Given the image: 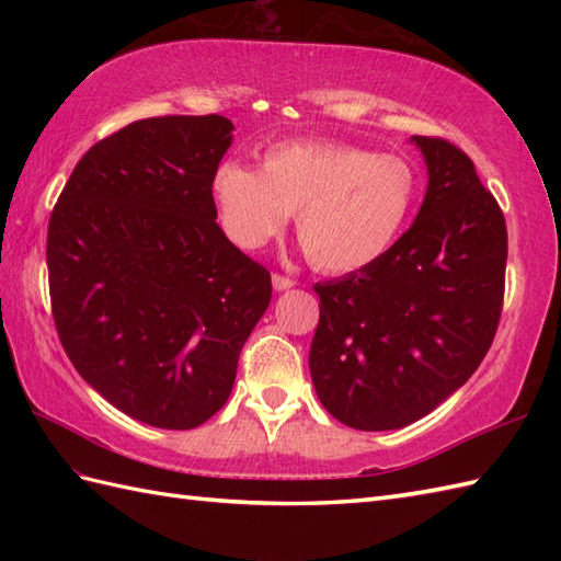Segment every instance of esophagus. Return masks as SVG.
Segmentation results:
<instances>
[{
  "mask_svg": "<svg viewBox=\"0 0 561 561\" xmlns=\"http://www.w3.org/2000/svg\"><path fill=\"white\" fill-rule=\"evenodd\" d=\"M294 279L291 277H284V274H272V287L274 291H287L294 287Z\"/></svg>",
  "mask_w": 561,
  "mask_h": 561,
  "instance_id": "1",
  "label": "esophagus"
}]
</instances>
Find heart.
<instances>
[{
	"mask_svg": "<svg viewBox=\"0 0 561 561\" xmlns=\"http://www.w3.org/2000/svg\"><path fill=\"white\" fill-rule=\"evenodd\" d=\"M209 195L238 248H262L296 211V236L313 267L347 274L374 265L396 245L416 207L420 178L396 153L289 141L267 149L260 169L219 163Z\"/></svg>",
	"mask_w": 561,
	"mask_h": 561,
	"instance_id": "heart-1",
	"label": "heart"
}]
</instances>
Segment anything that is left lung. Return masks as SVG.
<instances>
[{
  "label": "left lung",
  "mask_w": 561,
  "mask_h": 561,
  "mask_svg": "<svg viewBox=\"0 0 561 561\" xmlns=\"http://www.w3.org/2000/svg\"><path fill=\"white\" fill-rule=\"evenodd\" d=\"M428 183L422 209L374 265L316 284L308 354L323 408L359 432L422 420L492 347L502 316L506 221L472 161L446 139L412 137Z\"/></svg>",
  "instance_id": "1"
}]
</instances>
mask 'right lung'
Instances as JSON below:
<instances>
[{
  "label": "right lung",
  "mask_w": 561,
  "mask_h": 561,
  "mask_svg": "<svg viewBox=\"0 0 561 561\" xmlns=\"http://www.w3.org/2000/svg\"><path fill=\"white\" fill-rule=\"evenodd\" d=\"M221 115L149 117L93 145L53 209L47 274L59 342L113 408L195 428L229 400L270 272L217 224Z\"/></svg>",
  "instance_id": "right-lung-1"
}]
</instances>
